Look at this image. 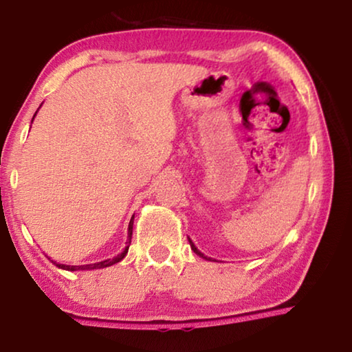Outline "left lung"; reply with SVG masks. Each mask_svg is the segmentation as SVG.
Masks as SVG:
<instances>
[{"label": "left lung", "instance_id": "obj_1", "mask_svg": "<svg viewBox=\"0 0 352 352\" xmlns=\"http://www.w3.org/2000/svg\"><path fill=\"white\" fill-rule=\"evenodd\" d=\"M189 245H190V248H192V250H194V253H195V254H199V256H200V258H204V259H208V261H211V258H206V256H205L204 253H201V252H199V250H197V247H195V245H194V242H192V241H190V239H189Z\"/></svg>", "mask_w": 352, "mask_h": 352}]
</instances>
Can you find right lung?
Wrapping results in <instances>:
<instances>
[{
	"label": "right lung",
	"mask_w": 352,
	"mask_h": 352,
	"mask_svg": "<svg viewBox=\"0 0 352 352\" xmlns=\"http://www.w3.org/2000/svg\"><path fill=\"white\" fill-rule=\"evenodd\" d=\"M35 116V115H34ZM34 121V118H32ZM132 233H133V217L130 220L129 223V236H127V242H126V248H124L122 253H119L118 256H115L113 259H105V261H100L96 262V264H87V265H65V264H57L56 261H52V264H56L58 269H63V270H68V272H77V270H94V269H105V267H110L113 264H118L119 261H122L126 258V254L129 252V247H130V242H132Z\"/></svg>",
	"instance_id": "add662e5"
}]
</instances>
